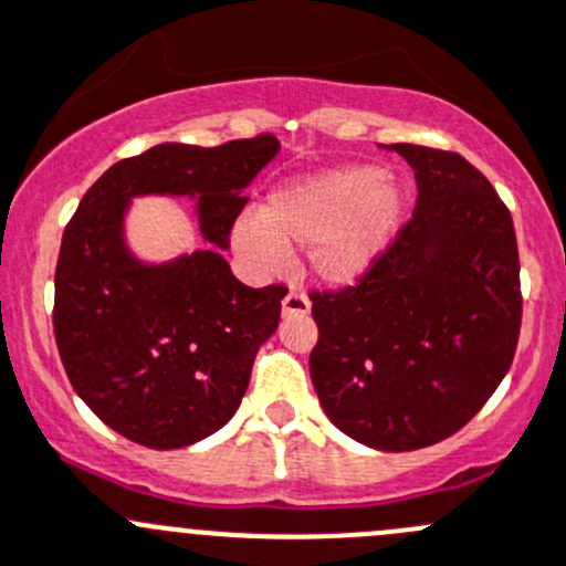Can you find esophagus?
Returning a JSON list of instances; mask_svg holds the SVG:
<instances>
[{"instance_id": "1", "label": "esophagus", "mask_w": 566, "mask_h": 566, "mask_svg": "<svg viewBox=\"0 0 566 566\" xmlns=\"http://www.w3.org/2000/svg\"><path fill=\"white\" fill-rule=\"evenodd\" d=\"M310 306H312L310 298H306L298 287H290V293L284 295V301H282L284 315H306V312H310Z\"/></svg>"}]
</instances>
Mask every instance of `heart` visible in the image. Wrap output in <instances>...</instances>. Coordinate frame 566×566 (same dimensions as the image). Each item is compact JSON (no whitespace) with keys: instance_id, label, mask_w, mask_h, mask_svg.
Listing matches in <instances>:
<instances>
[{"instance_id":"1","label":"heart","mask_w":566,"mask_h":566,"mask_svg":"<svg viewBox=\"0 0 566 566\" xmlns=\"http://www.w3.org/2000/svg\"><path fill=\"white\" fill-rule=\"evenodd\" d=\"M403 201V185L389 171L323 168L271 190L260 212L240 218L234 243L265 268L282 265L293 245H310V265L317 276L350 282L389 245Z\"/></svg>"}]
</instances>
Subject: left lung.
<instances>
[{"label": "left lung", "mask_w": 566, "mask_h": 566, "mask_svg": "<svg viewBox=\"0 0 566 566\" xmlns=\"http://www.w3.org/2000/svg\"><path fill=\"white\" fill-rule=\"evenodd\" d=\"M417 205L356 284L312 290L310 373L343 434L417 451L468 426L509 373L523 293L512 212L457 151L395 144Z\"/></svg>", "instance_id": "8db88e82"}]
</instances>
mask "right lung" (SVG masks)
I'll return each mask as SVG.
<instances>
[{"instance_id":"obj_1","label":"right lung","mask_w":566,"mask_h":566,"mask_svg":"<svg viewBox=\"0 0 566 566\" xmlns=\"http://www.w3.org/2000/svg\"><path fill=\"white\" fill-rule=\"evenodd\" d=\"M276 151L273 135L160 144L107 168L65 227L52 312L60 359L93 415L137 446L171 451L223 429L276 332L287 287H249L221 256L249 201L240 193ZM146 192L196 195L211 249L166 266L135 261L123 212Z\"/></svg>"}]
</instances>
